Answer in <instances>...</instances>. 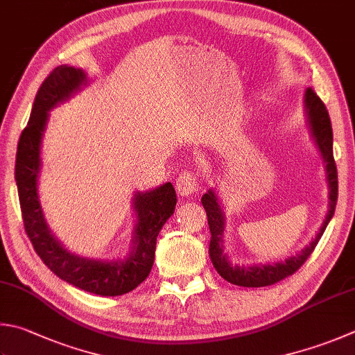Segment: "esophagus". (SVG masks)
Wrapping results in <instances>:
<instances>
[{"label": "esophagus", "instance_id": "esophagus-1", "mask_svg": "<svg viewBox=\"0 0 355 355\" xmlns=\"http://www.w3.org/2000/svg\"><path fill=\"white\" fill-rule=\"evenodd\" d=\"M199 185V176L195 171H182L176 179V189L180 196H190Z\"/></svg>", "mask_w": 355, "mask_h": 355}]
</instances>
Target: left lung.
<instances>
[{
  "mask_svg": "<svg viewBox=\"0 0 355 355\" xmlns=\"http://www.w3.org/2000/svg\"><path fill=\"white\" fill-rule=\"evenodd\" d=\"M304 111L307 117V123H309L311 135L315 140L322 157L326 164V179L327 187H329V209H327L326 219L323 220V225L320 227V232L317 236L313 238L309 245L297 253L295 257H289L284 261L273 264H253V266H238L232 264L229 257L224 253V227H225V216L224 211L220 209L219 199L213 189L205 193L200 199L204 209L207 211V219H209V227L211 233L210 239V259L218 273L223 277L225 282L232 284L243 286V287H264L275 284L282 282L286 277L295 273L300 267L304 264V261L309 258L311 253L315 249L320 238H322L323 232L326 230L327 224L334 216L337 205V196H338V179H337V166L336 160H334L332 153V126L329 112H327L324 103L320 100V97L313 92L311 88H307L304 92Z\"/></svg>",
  "mask_w": 355,
  "mask_h": 355,
  "instance_id": "obj_1",
  "label": "left lung"
}]
</instances>
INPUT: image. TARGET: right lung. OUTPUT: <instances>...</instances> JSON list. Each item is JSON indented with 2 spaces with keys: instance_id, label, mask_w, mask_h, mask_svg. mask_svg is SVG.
Instances as JSON below:
<instances>
[{
  "instance_id": "right-lung-1",
  "label": "right lung",
  "mask_w": 355,
  "mask_h": 355,
  "mask_svg": "<svg viewBox=\"0 0 355 355\" xmlns=\"http://www.w3.org/2000/svg\"><path fill=\"white\" fill-rule=\"evenodd\" d=\"M82 85H86L85 71L62 64L57 66L40 86L31 119L19 136L17 148L15 180L19 207L24 230L33 249L58 278L96 295L117 297L136 289L150 275L155 263L157 235L166 219L175 213L178 199L171 182L150 191L136 193L132 207L137 220L131 253L125 259L98 261L78 257L66 250L52 235L38 199V175L42 168L40 148L48 123V112L53 106L68 100Z\"/></svg>"
}]
</instances>
